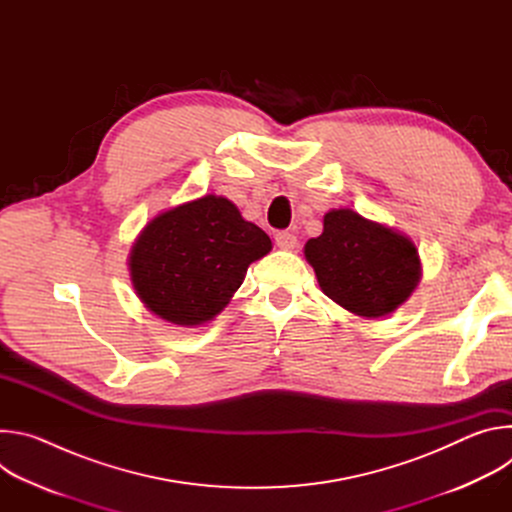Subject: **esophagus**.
<instances>
[{"label": "esophagus", "mask_w": 512, "mask_h": 512, "mask_svg": "<svg viewBox=\"0 0 512 512\" xmlns=\"http://www.w3.org/2000/svg\"><path fill=\"white\" fill-rule=\"evenodd\" d=\"M275 243H277V247L283 249V251H291V249L298 247L296 235H291V233H287V231L277 233V235H275Z\"/></svg>", "instance_id": "1"}]
</instances>
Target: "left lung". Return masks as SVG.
I'll return each instance as SVG.
<instances>
[{"label": "left lung", "instance_id": "left-lung-1", "mask_svg": "<svg viewBox=\"0 0 512 512\" xmlns=\"http://www.w3.org/2000/svg\"><path fill=\"white\" fill-rule=\"evenodd\" d=\"M324 294L354 316L393 314L415 291L421 259L415 243L352 208L324 214V231L304 247Z\"/></svg>", "mask_w": 512, "mask_h": 512}]
</instances>
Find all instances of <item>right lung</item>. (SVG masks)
Wrapping results in <instances>:
<instances>
[{"label":"right lung","mask_w":512,"mask_h":512,"mask_svg":"<svg viewBox=\"0 0 512 512\" xmlns=\"http://www.w3.org/2000/svg\"><path fill=\"white\" fill-rule=\"evenodd\" d=\"M271 239L225 196L204 194L156 214L129 251L139 302L174 326L196 328L221 314Z\"/></svg>","instance_id":"right-lung-1"}]
</instances>
